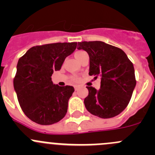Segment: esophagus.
<instances>
[{
  "instance_id": "esophagus-1",
  "label": "esophagus",
  "mask_w": 155,
  "mask_h": 155,
  "mask_svg": "<svg viewBox=\"0 0 155 155\" xmlns=\"http://www.w3.org/2000/svg\"><path fill=\"white\" fill-rule=\"evenodd\" d=\"M74 88H75V91H78V90H79V86H75Z\"/></svg>"
}]
</instances>
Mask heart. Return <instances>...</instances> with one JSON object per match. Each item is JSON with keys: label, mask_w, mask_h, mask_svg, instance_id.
<instances>
[{"label": "heart", "mask_w": 155, "mask_h": 155, "mask_svg": "<svg viewBox=\"0 0 155 155\" xmlns=\"http://www.w3.org/2000/svg\"><path fill=\"white\" fill-rule=\"evenodd\" d=\"M84 52H85V51H76V52L75 53V57H76V58L77 59L78 58H79V56L81 55V54H83ZM73 79H74L75 81H77V80H78V79H77V78H76V77L73 78Z\"/></svg>", "instance_id": "heart-1"}]
</instances>
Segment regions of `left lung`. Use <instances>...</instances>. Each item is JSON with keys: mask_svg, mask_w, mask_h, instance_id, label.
I'll list each match as a JSON object with an SVG mask.
<instances>
[{"mask_svg": "<svg viewBox=\"0 0 155 155\" xmlns=\"http://www.w3.org/2000/svg\"><path fill=\"white\" fill-rule=\"evenodd\" d=\"M78 46L89 55L88 74L101 79L99 90L87 86L85 108L100 118L116 116L128 105L137 83L132 62L123 50L104 42L84 41Z\"/></svg>", "mask_w": 155, "mask_h": 155, "instance_id": "obj_1", "label": "left lung"}]
</instances>
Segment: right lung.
<instances>
[{"label": "right lung", "instance_id": "add662e5", "mask_svg": "<svg viewBox=\"0 0 155 155\" xmlns=\"http://www.w3.org/2000/svg\"><path fill=\"white\" fill-rule=\"evenodd\" d=\"M76 46L77 43L34 46L19 58L13 86L20 107L31 121L49 125L65 116L74 87L54 85L51 76Z\"/></svg>", "mask_w": 155, "mask_h": 155}]
</instances>
